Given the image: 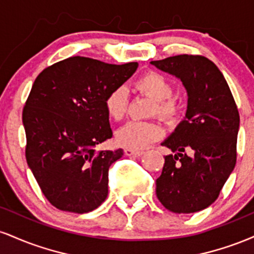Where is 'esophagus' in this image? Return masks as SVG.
I'll return each mask as SVG.
<instances>
[{
	"instance_id": "obj_1",
	"label": "esophagus",
	"mask_w": 254,
	"mask_h": 254,
	"mask_svg": "<svg viewBox=\"0 0 254 254\" xmlns=\"http://www.w3.org/2000/svg\"><path fill=\"white\" fill-rule=\"evenodd\" d=\"M124 151H125V154H127V156H135V157H138V156H141L142 154H143V151H142V150L130 149V148H127V149H125Z\"/></svg>"
}]
</instances>
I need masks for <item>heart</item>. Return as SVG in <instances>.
<instances>
[{
  "label": "heart",
  "instance_id": "heart-1",
  "mask_svg": "<svg viewBox=\"0 0 254 254\" xmlns=\"http://www.w3.org/2000/svg\"><path fill=\"white\" fill-rule=\"evenodd\" d=\"M137 92L154 100L151 115L172 121L179 115V104L172 95L173 84L165 75L154 70L144 72L133 82ZM105 110L112 119L119 121L124 117L127 109V94L123 87L113 88L104 100ZM164 135V127L155 121H131L117 131V141L130 149H143Z\"/></svg>",
  "mask_w": 254,
  "mask_h": 254
}]
</instances>
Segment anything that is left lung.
Instances as JSON below:
<instances>
[{
	"mask_svg": "<svg viewBox=\"0 0 254 254\" xmlns=\"http://www.w3.org/2000/svg\"><path fill=\"white\" fill-rule=\"evenodd\" d=\"M150 63L180 78L189 97L185 119L162 142L176 154L165 156L156 196L176 214L200 211L217 199L235 167L237 104L222 72L206 57L178 55Z\"/></svg>",
	"mask_w": 254,
	"mask_h": 254,
	"instance_id": "8db88e82",
	"label": "left lung"
}]
</instances>
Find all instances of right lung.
Here are the masks:
<instances>
[{
  "label": "right lung",
  "mask_w": 254,
  "mask_h": 254,
  "mask_svg": "<svg viewBox=\"0 0 254 254\" xmlns=\"http://www.w3.org/2000/svg\"><path fill=\"white\" fill-rule=\"evenodd\" d=\"M137 66L75 56L45 68L34 81L22 111L26 160L60 210L84 214L106 199L109 168L123 149L95 150L112 137L104 100Z\"/></svg>",
  "instance_id": "add662e5"
}]
</instances>
